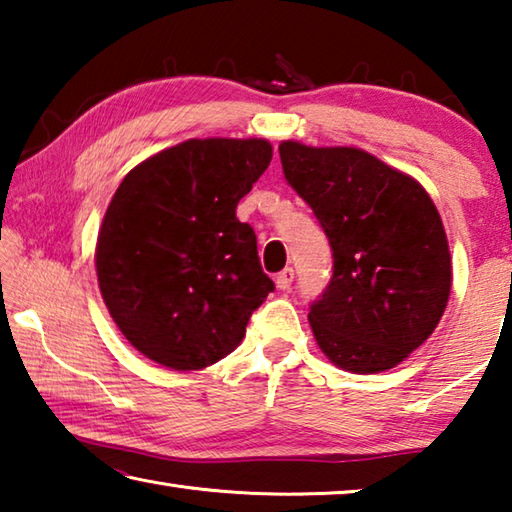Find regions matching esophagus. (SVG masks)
<instances>
[{"mask_svg":"<svg viewBox=\"0 0 512 512\" xmlns=\"http://www.w3.org/2000/svg\"><path fill=\"white\" fill-rule=\"evenodd\" d=\"M275 284H277V289H280V291H289L291 284H293V268H284L282 273H277Z\"/></svg>","mask_w":512,"mask_h":512,"instance_id":"1","label":"esophagus"}]
</instances>
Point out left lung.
<instances>
[{"label":"left lung","mask_w":512,"mask_h":512,"mask_svg":"<svg viewBox=\"0 0 512 512\" xmlns=\"http://www.w3.org/2000/svg\"><path fill=\"white\" fill-rule=\"evenodd\" d=\"M287 183L314 210L334 271L311 302L318 348L343 370H391L429 339L452 289V257L424 187L354 146L280 144Z\"/></svg>","instance_id":"1"}]
</instances>
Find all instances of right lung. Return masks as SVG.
Here are the masks:
<instances>
[{
  "instance_id": "1",
  "label": "right lung",
  "mask_w": 512,
  "mask_h": 512,
  "mask_svg": "<svg viewBox=\"0 0 512 512\" xmlns=\"http://www.w3.org/2000/svg\"><path fill=\"white\" fill-rule=\"evenodd\" d=\"M271 158L266 140L207 137L155 153L121 180L94 259L112 320L144 357L201 370L244 339L275 284L237 203Z\"/></svg>"
}]
</instances>
